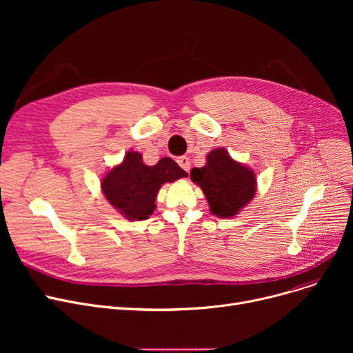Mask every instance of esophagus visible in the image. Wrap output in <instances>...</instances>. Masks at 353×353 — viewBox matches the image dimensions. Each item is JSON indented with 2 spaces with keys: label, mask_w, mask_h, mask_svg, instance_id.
<instances>
[{
  "label": "esophagus",
  "mask_w": 353,
  "mask_h": 353,
  "mask_svg": "<svg viewBox=\"0 0 353 353\" xmlns=\"http://www.w3.org/2000/svg\"><path fill=\"white\" fill-rule=\"evenodd\" d=\"M177 163H179V165L181 167L183 170H186L189 173V170H190V160H189V157L181 156V157L177 159Z\"/></svg>",
  "instance_id": "1"
}]
</instances>
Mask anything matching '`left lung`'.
<instances>
[{"label":"left lung","mask_w":353,"mask_h":353,"mask_svg":"<svg viewBox=\"0 0 353 353\" xmlns=\"http://www.w3.org/2000/svg\"><path fill=\"white\" fill-rule=\"evenodd\" d=\"M190 179L206 194L210 212L225 219L237 214L256 193L254 173L234 161L223 148L210 152L208 164L192 169Z\"/></svg>","instance_id":"left-lung-1"}]
</instances>
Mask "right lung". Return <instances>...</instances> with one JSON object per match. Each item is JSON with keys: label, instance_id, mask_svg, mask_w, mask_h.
Returning <instances> with one entry per match:
<instances>
[{"label": "right lung", "instance_id": "obj_1", "mask_svg": "<svg viewBox=\"0 0 353 353\" xmlns=\"http://www.w3.org/2000/svg\"><path fill=\"white\" fill-rule=\"evenodd\" d=\"M188 173L170 157L145 165L137 152H128L120 165L101 180L105 199L130 220H145L156 209V197L165 181L186 177Z\"/></svg>", "mask_w": 353, "mask_h": 353}]
</instances>
